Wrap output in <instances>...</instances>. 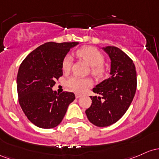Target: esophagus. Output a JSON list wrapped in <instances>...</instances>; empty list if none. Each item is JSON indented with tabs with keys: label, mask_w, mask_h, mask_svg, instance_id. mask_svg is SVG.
I'll return each instance as SVG.
<instances>
[{
	"label": "esophagus",
	"mask_w": 159,
	"mask_h": 159,
	"mask_svg": "<svg viewBox=\"0 0 159 159\" xmlns=\"http://www.w3.org/2000/svg\"><path fill=\"white\" fill-rule=\"evenodd\" d=\"M75 97H76V98H79L81 97V94L76 93V94H75Z\"/></svg>",
	"instance_id": "obj_1"
}]
</instances>
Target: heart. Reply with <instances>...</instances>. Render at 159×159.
Segmentation results:
<instances>
[{
	"mask_svg": "<svg viewBox=\"0 0 159 159\" xmlns=\"http://www.w3.org/2000/svg\"><path fill=\"white\" fill-rule=\"evenodd\" d=\"M76 56L86 61L92 67V73L98 77H101L105 74V69L103 64L104 57L102 53L96 48L92 46H85L76 52ZM73 64V58L70 55H67L62 61V69L67 72L70 70ZM69 88L78 92H83L88 87L92 85V81L87 78H80L78 76H71L67 81Z\"/></svg>",
	"mask_w": 159,
	"mask_h": 159,
	"instance_id": "1",
	"label": "heart"
}]
</instances>
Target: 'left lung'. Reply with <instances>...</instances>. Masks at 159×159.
<instances>
[{
  "instance_id": "left-lung-1",
  "label": "left lung",
  "mask_w": 159,
  "mask_h": 159,
  "mask_svg": "<svg viewBox=\"0 0 159 159\" xmlns=\"http://www.w3.org/2000/svg\"><path fill=\"white\" fill-rule=\"evenodd\" d=\"M102 49L110 57V77L92 89L102 96H90L92 105L85 110L89 122L98 127H107L122 117L132 102L137 89V73L133 61L116 46Z\"/></svg>"
}]
</instances>
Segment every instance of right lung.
Returning <instances> with one entry per match:
<instances>
[{
  "label": "right lung",
  "instance_id": "obj_1",
  "mask_svg": "<svg viewBox=\"0 0 159 159\" xmlns=\"http://www.w3.org/2000/svg\"><path fill=\"white\" fill-rule=\"evenodd\" d=\"M78 43H46L32 51L19 67L16 80L19 104L27 118L37 127H56L74 101L73 92L57 94L52 88L63 75L64 58Z\"/></svg>",
  "mask_w": 159,
  "mask_h": 159
}]
</instances>
